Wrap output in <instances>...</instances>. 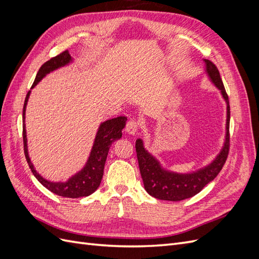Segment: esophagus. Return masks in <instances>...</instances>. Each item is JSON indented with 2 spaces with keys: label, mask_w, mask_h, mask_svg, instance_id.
<instances>
[{
  "label": "esophagus",
  "mask_w": 259,
  "mask_h": 259,
  "mask_svg": "<svg viewBox=\"0 0 259 259\" xmlns=\"http://www.w3.org/2000/svg\"><path fill=\"white\" fill-rule=\"evenodd\" d=\"M137 130H138V122L136 120H130L126 123V127H125V131H126L127 134L135 135Z\"/></svg>",
  "instance_id": "34e87169"
}]
</instances>
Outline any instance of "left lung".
<instances>
[{
    "mask_svg": "<svg viewBox=\"0 0 259 259\" xmlns=\"http://www.w3.org/2000/svg\"><path fill=\"white\" fill-rule=\"evenodd\" d=\"M205 72L210 82L221 91L222 96L227 105L226 136L221 152L208 165L199 168L191 173H175L165 169L159 160L148 152L144 147L143 139L136 140V153L146 191L159 200L182 201L199 193L211 180H214L222 170L229 153V123H230V106L229 99L224 88L221 74L213 62L204 59Z\"/></svg>",
    "mask_w": 259,
    "mask_h": 259,
    "instance_id": "1",
    "label": "left lung"
}]
</instances>
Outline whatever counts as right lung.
I'll return each mask as SVG.
<instances>
[{"label": "right lung", "mask_w": 259, "mask_h": 259, "mask_svg": "<svg viewBox=\"0 0 259 259\" xmlns=\"http://www.w3.org/2000/svg\"><path fill=\"white\" fill-rule=\"evenodd\" d=\"M72 60L73 59L71 58V56H70L69 52L65 51L61 54L57 55L56 57H53L49 61H46L45 64H43L42 67L38 69V72L35 76V80L31 89H33L46 74L53 72L54 70H57L61 67L69 65L70 62H72ZM30 93L31 92L29 91L25 99V105H23L22 137H23V149H25V155H26L27 162L29 164V167L31 168V171H32V174L35 176V178L45 188H48L50 191H52L53 193L57 195H60V197L71 198V199L89 197L90 194L95 192L97 190V188L99 187L101 183V178H103V175H104L105 163L107 160L109 149H110L113 142L122 137V130L124 128L125 124H126L127 119L125 116H117V117H114V119L107 120L101 123L100 126L98 127L90 156L88 161H86L84 167L80 171H77L76 174L70 177L65 183L50 182V180L43 178L35 170L33 164L31 163L29 153H28L25 115H26V107H27Z\"/></svg>", "instance_id": "add662e5"}]
</instances>
